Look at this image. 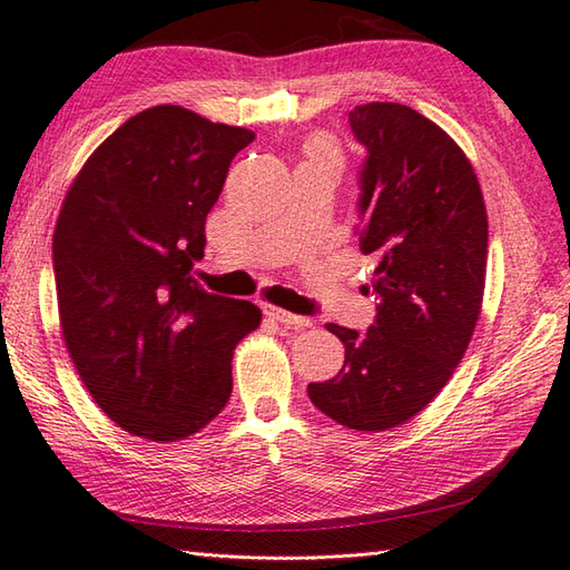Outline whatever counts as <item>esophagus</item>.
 <instances>
[{"label": "esophagus", "instance_id": "34e87169", "mask_svg": "<svg viewBox=\"0 0 570 570\" xmlns=\"http://www.w3.org/2000/svg\"><path fill=\"white\" fill-rule=\"evenodd\" d=\"M263 312H265V317H271L273 322H281V324H285V327H293V330L307 327V324H309V320H307V317L293 315V312H285V309H281V307H271V305H265V307H263Z\"/></svg>", "mask_w": 570, "mask_h": 570}]
</instances>
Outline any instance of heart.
<instances>
[{
    "label": "heart",
    "mask_w": 570,
    "mask_h": 570,
    "mask_svg": "<svg viewBox=\"0 0 570 570\" xmlns=\"http://www.w3.org/2000/svg\"><path fill=\"white\" fill-rule=\"evenodd\" d=\"M312 161H324V165L336 167V161H340V155H336V149L332 145L315 142V145H312Z\"/></svg>",
    "instance_id": "obj_1"
}]
</instances>
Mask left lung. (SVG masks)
Masks as SVG:
<instances>
[{
    "instance_id": "8db88e82",
    "label": "left lung",
    "mask_w": 570,
    "mask_h": 570,
    "mask_svg": "<svg viewBox=\"0 0 570 570\" xmlns=\"http://www.w3.org/2000/svg\"><path fill=\"white\" fill-rule=\"evenodd\" d=\"M358 165V246L374 255L376 317L356 332L327 324L344 366L309 383V401L352 431H389L445 386L480 317L487 212L472 165L450 135L401 102L350 112Z\"/></svg>"
}]
</instances>
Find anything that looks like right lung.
Masks as SVG:
<instances>
[{
    "label": "right lung",
    "mask_w": 570,
    "mask_h": 570,
    "mask_svg": "<svg viewBox=\"0 0 570 570\" xmlns=\"http://www.w3.org/2000/svg\"><path fill=\"white\" fill-rule=\"evenodd\" d=\"M255 135L187 108L122 122L68 191L53 234L63 340L90 396L127 433L181 440L228 403L248 299L206 293V216Z\"/></svg>",
    "instance_id": "right-lung-1"
}]
</instances>
